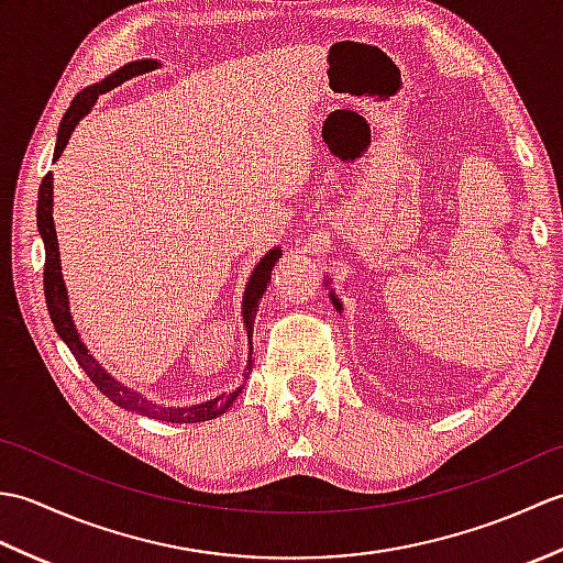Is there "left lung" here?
I'll return each instance as SVG.
<instances>
[{
	"instance_id": "1",
	"label": "left lung",
	"mask_w": 563,
	"mask_h": 563,
	"mask_svg": "<svg viewBox=\"0 0 563 563\" xmlns=\"http://www.w3.org/2000/svg\"><path fill=\"white\" fill-rule=\"evenodd\" d=\"M331 302H333V305H336V309H341V302L336 300V295H333V292H331Z\"/></svg>"
}]
</instances>
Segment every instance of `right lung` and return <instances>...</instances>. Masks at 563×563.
<instances>
[{
    "label": "right lung",
    "mask_w": 563,
    "mask_h": 563,
    "mask_svg": "<svg viewBox=\"0 0 563 563\" xmlns=\"http://www.w3.org/2000/svg\"><path fill=\"white\" fill-rule=\"evenodd\" d=\"M157 67V63L152 59H140V63H130L128 67H121L118 71H113L111 77H106L101 84H93V87L79 91L75 99H71V106L67 109L63 123H59L57 130V145H55V154L53 159H57L63 150L67 147V140L71 135V130L77 128V123L81 121L84 115L91 111V106L97 103L99 93L109 91L118 84H123L125 79L142 75V71H150ZM35 218H38V232L43 236L45 244V268H43V285H45V302H47V314H51L57 336L65 341L67 349L71 351V355L77 357V363L81 365L84 373L89 375V379L97 385L106 397H109L115 406L121 409H128L140 416L147 418H157V421H166V423H200V421H210V418L222 416L230 406L234 404V399L239 397L242 387L230 391V394H220L210 401L202 404H194V406H159L152 404L150 399L142 397V394L123 387L121 382L113 379L106 369L99 365L97 357H93L87 345L81 343L79 333L75 329V321H71L69 314V302H67V290H65V280H63V266H59V249H57V234H55V222H53V174H45L41 190H38V210H35ZM283 256L280 249H271L266 256L261 258L258 266L254 268L249 278V285L244 290V300H242V309H244V327H246V336L251 343V333H254V319L258 312V302L263 292H266V285L271 280V271L278 258ZM251 353L254 349L249 345V363H246V373L244 377H249L251 373Z\"/></svg>",
    "instance_id": "1"
}]
</instances>
